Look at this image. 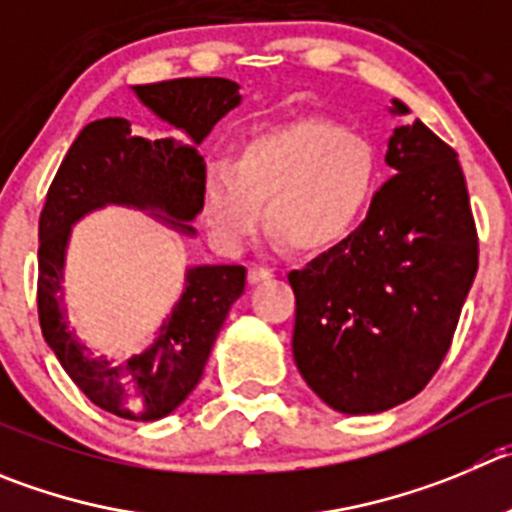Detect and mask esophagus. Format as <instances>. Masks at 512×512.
Wrapping results in <instances>:
<instances>
[{
	"label": "esophagus",
	"mask_w": 512,
	"mask_h": 512,
	"mask_svg": "<svg viewBox=\"0 0 512 512\" xmlns=\"http://www.w3.org/2000/svg\"><path fill=\"white\" fill-rule=\"evenodd\" d=\"M270 278H272V272L262 265H252L250 270H247V280H250L252 285L265 283V280H270Z\"/></svg>",
	"instance_id": "obj_1"
}]
</instances>
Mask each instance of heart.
Instances as JSON below:
<instances>
[{
  "label": "heart",
  "instance_id": "b5f03b06",
  "mask_svg": "<svg viewBox=\"0 0 512 512\" xmlns=\"http://www.w3.org/2000/svg\"><path fill=\"white\" fill-rule=\"evenodd\" d=\"M379 184L376 148L331 118H295L255 133L232 164L202 176V217L222 250H240L262 219L293 250L326 252L358 227Z\"/></svg>",
  "mask_w": 512,
  "mask_h": 512
}]
</instances>
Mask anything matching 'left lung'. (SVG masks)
Instances as JSON below:
<instances>
[{
  "mask_svg": "<svg viewBox=\"0 0 512 512\" xmlns=\"http://www.w3.org/2000/svg\"><path fill=\"white\" fill-rule=\"evenodd\" d=\"M391 113L409 108L394 100ZM394 176L341 245L288 275L293 356L310 389L343 414L417 396L452 346L477 272V229L457 151L422 121L394 128Z\"/></svg>",
  "mask_w": 512,
  "mask_h": 512,
  "instance_id": "1",
  "label": "left lung"
}]
</instances>
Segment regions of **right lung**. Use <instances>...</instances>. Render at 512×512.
Instances as JSON below:
<instances>
[{
	"label": "right lung",
	"instance_id": "add662e5",
	"mask_svg": "<svg viewBox=\"0 0 512 512\" xmlns=\"http://www.w3.org/2000/svg\"><path fill=\"white\" fill-rule=\"evenodd\" d=\"M133 93L186 138L133 136L126 118H100L80 131L47 189L40 214L37 313L47 346L95 407L133 422H154L174 412L199 384L219 328L245 290L247 270L242 265L186 270V288L159 328V338L116 366L90 356L62 313L70 227L93 209L123 204L148 209L171 227L194 232L186 222L202 212L207 169L197 143L240 105L242 95L240 85L227 78H176L133 85Z\"/></svg>",
	"mask_w": 512,
	"mask_h": 512
}]
</instances>
